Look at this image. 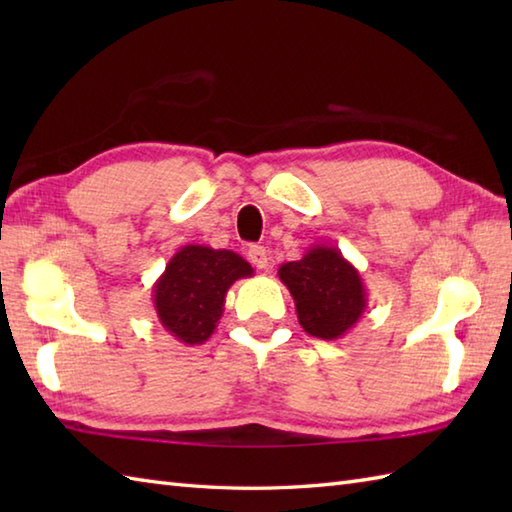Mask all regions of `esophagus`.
<instances>
[{"instance_id": "34e87169", "label": "esophagus", "mask_w": 512, "mask_h": 512, "mask_svg": "<svg viewBox=\"0 0 512 512\" xmlns=\"http://www.w3.org/2000/svg\"><path fill=\"white\" fill-rule=\"evenodd\" d=\"M248 259L250 264L257 266L259 270H266L268 268V250L264 246H248Z\"/></svg>"}]
</instances>
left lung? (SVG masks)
Instances as JSON below:
<instances>
[{
	"instance_id": "left-lung-1",
	"label": "left lung",
	"mask_w": 512,
	"mask_h": 512,
	"mask_svg": "<svg viewBox=\"0 0 512 512\" xmlns=\"http://www.w3.org/2000/svg\"><path fill=\"white\" fill-rule=\"evenodd\" d=\"M277 275L295 299L301 328L317 339H341L367 310L361 273L336 246L314 244L297 262L281 264Z\"/></svg>"
}]
</instances>
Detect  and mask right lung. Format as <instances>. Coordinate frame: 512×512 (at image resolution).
Returning a JSON list of instances; mask_svg holds the SVG:
<instances>
[{
    "mask_svg": "<svg viewBox=\"0 0 512 512\" xmlns=\"http://www.w3.org/2000/svg\"><path fill=\"white\" fill-rule=\"evenodd\" d=\"M253 275V266L233 250L182 246L151 288L158 321L180 343L202 345L222 319L228 288Z\"/></svg>",
    "mask_w": 512,
    "mask_h": 512,
    "instance_id": "1",
    "label": "right lung"
}]
</instances>
